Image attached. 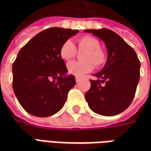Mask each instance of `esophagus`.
Returning <instances> with one entry per match:
<instances>
[{
  "instance_id": "esophagus-1",
  "label": "esophagus",
  "mask_w": 151,
  "mask_h": 151,
  "mask_svg": "<svg viewBox=\"0 0 151 151\" xmlns=\"http://www.w3.org/2000/svg\"><path fill=\"white\" fill-rule=\"evenodd\" d=\"M75 80H76V82H80V80H81V78H78V77H76Z\"/></svg>"
}]
</instances>
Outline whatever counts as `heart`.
Returning <instances> with one entry per match:
<instances>
[{
    "mask_svg": "<svg viewBox=\"0 0 151 151\" xmlns=\"http://www.w3.org/2000/svg\"><path fill=\"white\" fill-rule=\"evenodd\" d=\"M78 50L80 52H86L82 55V62L72 61L67 65L68 72L72 75L82 77L86 73L91 72L94 65L96 67H100L106 61V54L100 48L99 41L93 36L86 35L80 38L78 41ZM60 54L65 60H70L75 57L77 49L71 40H66L61 45Z\"/></svg>",
    "mask_w": 151,
    "mask_h": 151,
    "instance_id": "obj_1",
    "label": "heart"
}]
</instances>
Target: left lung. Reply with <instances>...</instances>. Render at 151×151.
<instances>
[{
  "label": "left lung",
  "mask_w": 151,
  "mask_h": 151,
  "mask_svg": "<svg viewBox=\"0 0 151 151\" xmlns=\"http://www.w3.org/2000/svg\"><path fill=\"white\" fill-rule=\"evenodd\" d=\"M85 32L101 39L108 51L104 67L95 74L98 79L90 80L91 86L86 100L95 113L116 116L129 108L134 98L140 78L139 60L133 47L114 31L103 28Z\"/></svg>",
  "instance_id": "obj_1"
}]
</instances>
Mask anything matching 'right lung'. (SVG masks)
<instances>
[{
  "label": "right lung",
  "mask_w": 151,
  "mask_h": 151,
  "mask_svg": "<svg viewBox=\"0 0 151 151\" xmlns=\"http://www.w3.org/2000/svg\"><path fill=\"white\" fill-rule=\"evenodd\" d=\"M78 30L52 27L41 31L19 51L13 64V89L19 104L38 117L56 114L63 108L75 77L67 76L60 54L63 43Z\"/></svg>",
  "instance_id": "1"
}]
</instances>
